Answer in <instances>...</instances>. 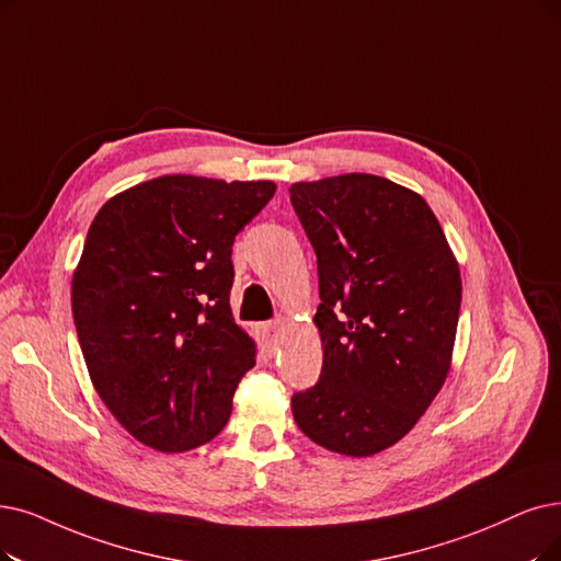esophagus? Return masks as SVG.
Returning <instances> with one entry per match:
<instances>
[{
  "label": "esophagus",
  "mask_w": 561,
  "mask_h": 561,
  "mask_svg": "<svg viewBox=\"0 0 561 561\" xmlns=\"http://www.w3.org/2000/svg\"><path fill=\"white\" fill-rule=\"evenodd\" d=\"M280 329H283V320H274V322H266V324H260L257 329V335L260 341L266 350H276L278 341H280Z\"/></svg>",
  "instance_id": "1"
}]
</instances>
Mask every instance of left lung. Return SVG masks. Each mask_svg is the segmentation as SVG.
<instances>
[{"label":"left lung","mask_w":561,"mask_h":561,"mask_svg":"<svg viewBox=\"0 0 561 561\" xmlns=\"http://www.w3.org/2000/svg\"><path fill=\"white\" fill-rule=\"evenodd\" d=\"M289 203L318 257L324 350L293 414L324 449L373 456L414 428L449 373L458 262L425 199L385 176L299 182Z\"/></svg>","instance_id":"obj_1"}]
</instances>
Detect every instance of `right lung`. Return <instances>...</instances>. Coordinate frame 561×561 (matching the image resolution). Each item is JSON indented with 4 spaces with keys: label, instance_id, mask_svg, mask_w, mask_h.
<instances>
[{
    "label": "right lung",
    "instance_id": "1",
    "mask_svg": "<svg viewBox=\"0 0 561 561\" xmlns=\"http://www.w3.org/2000/svg\"><path fill=\"white\" fill-rule=\"evenodd\" d=\"M272 182L170 174L101 207L71 304L89 377L124 428L163 454L214 439L255 366L232 320V243Z\"/></svg>",
    "mask_w": 561,
    "mask_h": 561
}]
</instances>
